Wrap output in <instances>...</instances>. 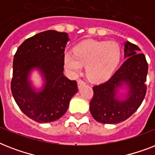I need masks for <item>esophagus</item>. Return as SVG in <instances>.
Returning <instances> with one entry per match:
<instances>
[{
	"instance_id": "esophagus-1",
	"label": "esophagus",
	"mask_w": 155,
	"mask_h": 155,
	"mask_svg": "<svg viewBox=\"0 0 155 155\" xmlns=\"http://www.w3.org/2000/svg\"><path fill=\"white\" fill-rule=\"evenodd\" d=\"M77 84H78V87H79V88L82 87V86H84V85H85V82L82 80H78Z\"/></svg>"
}]
</instances>
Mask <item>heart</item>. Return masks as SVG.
Listing matches in <instances>:
<instances>
[{"mask_svg": "<svg viewBox=\"0 0 155 155\" xmlns=\"http://www.w3.org/2000/svg\"><path fill=\"white\" fill-rule=\"evenodd\" d=\"M73 52L64 54L66 69L71 75H76L83 66H86V75L93 81L106 80L117 66L121 55L120 46L113 41L85 40L76 45Z\"/></svg>", "mask_w": 155, "mask_h": 155, "instance_id": "b5f03b06", "label": "heart"}]
</instances>
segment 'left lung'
<instances>
[{"instance_id": "left-lung-1", "label": "left lung", "mask_w": 155, "mask_h": 155, "mask_svg": "<svg viewBox=\"0 0 155 155\" xmlns=\"http://www.w3.org/2000/svg\"><path fill=\"white\" fill-rule=\"evenodd\" d=\"M136 45L125 42V61L105 83L93 87L90 113L95 120L103 124H117L133 115L142 103L147 93L148 63ZM128 87L125 98H119L117 89Z\"/></svg>"}]
</instances>
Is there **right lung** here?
<instances>
[{
  "label": "right lung",
  "instance_id": "add662e5",
  "mask_svg": "<svg viewBox=\"0 0 155 155\" xmlns=\"http://www.w3.org/2000/svg\"><path fill=\"white\" fill-rule=\"evenodd\" d=\"M69 40L67 33L47 30L25 40L14 55L12 94L21 110L37 122H51L63 117L78 92L76 81L63 74L64 50ZM35 69L45 80L39 91L28 79Z\"/></svg>",
  "mask_w": 155,
  "mask_h": 155
}]
</instances>
